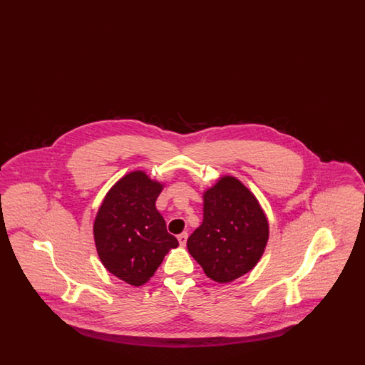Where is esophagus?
Segmentation results:
<instances>
[{
    "instance_id": "obj_1",
    "label": "esophagus",
    "mask_w": 365,
    "mask_h": 365,
    "mask_svg": "<svg viewBox=\"0 0 365 365\" xmlns=\"http://www.w3.org/2000/svg\"><path fill=\"white\" fill-rule=\"evenodd\" d=\"M178 241H179V245H180V246H185L186 242H187V232H182V234H179V235H178Z\"/></svg>"
}]
</instances>
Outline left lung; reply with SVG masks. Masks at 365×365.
<instances>
[{
  "instance_id": "8db88e82",
  "label": "left lung",
  "mask_w": 365,
  "mask_h": 365,
  "mask_svg": "<svg viewBox=\"0 0 365 365\" xmlns=\"http://www.w3.org/2000/svg\"><path fill=\"white\" fill-rule=\"evenodd\" d=\"M204 219L187 249L205 275L230 283L250 272L269 238V223L256 195L232 176H220L202 194Z\"/></svg>"
}]
</instances>
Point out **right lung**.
<instances>
[{"label":"right lung","mask_w":365,"mask_h":365,"mask_svg":"<svg viewBox=\"0 0 365 365\" xmlns=\"http://www.w3.org/2000/svg\"><path fill=\"white\" fill-rule=\"evenodd\" d=\"M163 189L164 183L145 171H131L105 194L96 215L93 235L100 260L134 287L149 282L165 255L179 246L156 208Z\"/></svg>","instance_id":"obj_1"}]
</instances>
